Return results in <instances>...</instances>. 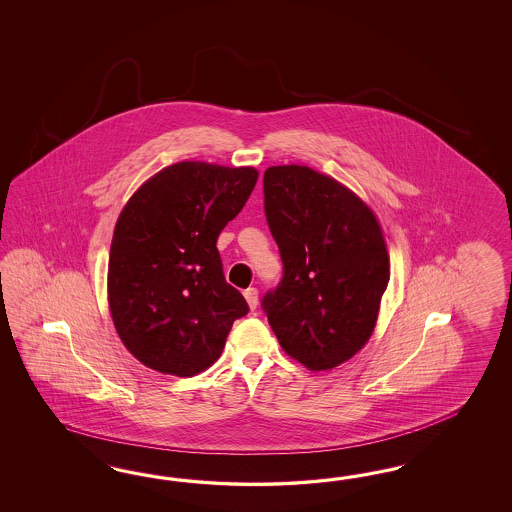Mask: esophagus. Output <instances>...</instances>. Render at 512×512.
<instances>
[{
    "mask_svg": "<svg viewBox=\"0 0 512 512\" xmlns=\"http://www.w3.org/2000/svg\"><path fill=\"white\" fill-rule=\"evenodd\" d=\"M244 296H246V300H248L249 308L251 310H255L257 306H259V291L255 289V287H249L244 291Z\"/></svg>",
    "mask_w": 512,
    "mask_h": 512,
    "instance_id": "esophagus-1",
    "label": "esophagus"
}]
</instances>
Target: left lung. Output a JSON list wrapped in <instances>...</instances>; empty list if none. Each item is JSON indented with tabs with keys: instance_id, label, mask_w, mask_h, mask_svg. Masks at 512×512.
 <instances>
[{
	"instance_id": "1",
	"label": "left lung",
	"mask_w": 512,
	"mask_h": 512,
	"mask_svg": "<svg viewBox=\"0 0 512 512\" xmlns=\"http://www.w3.org/2000/svg\"><path fill=\"white\" fill-rule=\"evenodd\" d=\"M264 214L283 278L261 300L287 355L313 372L370 340L390 278L372 210L334 178L300 165L264 172Z\"/></svg>"
}]
</instances>
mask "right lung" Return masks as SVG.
<instances>
[{
  "mask_svg": "<svg viewBox=\"0 0 512 512\" xmlns=\"http://www.w3.org/2000/svg\"><path fill=\"white\" fill-rule=\"evenodd\" d=\"M259 172L182 161L150 178L118 217L109 261L112 321L152 370L191 377L219 358L248 302L223 276L217 236Z\"/></svg>",
  "mask_w": 512,
  "mask_h": 512,
  "instance_id": "obj_1",
  "label": "right lung"
}]
</instances>
